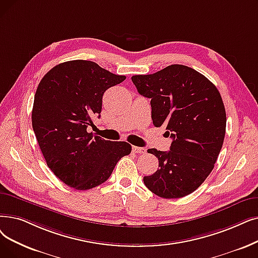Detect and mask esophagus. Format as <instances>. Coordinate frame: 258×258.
Instances as JSON below:
<instances>
[{"label": "esophagus", "mask_w": 258, "mask_h": 258, "mask_svg": "<svg viewBox=\"0 0 258 258\" xmlns=\"http://www.w3.org/2000/svg\"><path fill=\"white\" fill-rule=\"evenodd\" d=\"M133 152H135L137 154H145V152H147V150H145L144 148H139V147H133Z\"/></svg>", "instance_id": "34e87169"}]
</instances>
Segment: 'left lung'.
<instances>
[{
	"mask_svg": "<svg viewBox=\"0 0 258 258\" xmlns=\"http://www.w3.org/2000/svg\"><path fill=\"white\" fill-rule=\"evenodd\" d=\"M132 81L151 99L156 127L164 125L173 139L169 152L148 150L159 169L144 176V184L162 198L193 193L214 169L226 134L227 116L221 96L208 78L185 65L173 64Z\"/></svg>",
	"mask_w": 258,
	"mask_h": 258,
	"instance_id": "8db88e82",
	"label": "left lung"
}]
</instances>
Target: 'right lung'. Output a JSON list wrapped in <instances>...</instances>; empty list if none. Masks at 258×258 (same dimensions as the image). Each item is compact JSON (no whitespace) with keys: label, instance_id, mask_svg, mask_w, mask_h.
<instances>
[{"label":"right lung","instance_id":"obj_1","mask_svg":"<svg viewBox=\"0 0 258 258\" xmlns=\"http://www.w3.org/2000/svg\"><path fill=\"white\" fill-rule=\"evenodd\" d=\"M86 60L55 65L42 78L31 113L32 128L52 173L76 189L105 182L115 165L132 152L124 141H109L87 133L100 117L106 89L125 80Z\"/></svg>","mask_w":258,"mask_h":258}]
</instances>
